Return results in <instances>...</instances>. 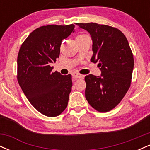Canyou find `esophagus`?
Masks as SVG:
<instances>
[{"instance_id": "34e87169", "label": "esophagus", "mask_w": 150, "mask_h": 150, "mask_svg": "<svg viewBox=\"0 0 150 150\" xmlns=\"http://www.w3.org/2000/svg\"><path fill=\"white\" fill-rule=\"evenodd\" d=\"M73 78L74 79V80H76V79H82V78H84V75H80V74L75 73L73 75Z\"/></svg>"}]
</instances>
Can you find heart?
<instances>
[{"label": "heart", "mask_w": 150, "mask_h": 150, "mask_svg": "<svg viewBox=\"0 0 150 150\" xmlns=\"http://www.w3.org/2000/svg\"><path fill=\"white\" fill-rule=\"evenodd\" d=\"M82 36H85V34H81V35H79V36H77V37H82Z\"/></svg>", "instance_id": "obj_1"}]
</instances>
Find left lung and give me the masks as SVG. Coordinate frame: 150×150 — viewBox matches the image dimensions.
I'll return each mask as SVG.
<instances>
[{
    "mask_svg": "<svg viewBox=\"0 0 150 150\" xmlns=\"http://www.w3.org/2000/svg\"><path fill=\"white\" fill-rule=\"evenodd\" d=\"M92 39L91 61L99 62L100 76L86 75L85 97L99 112H108L120 102L131 84L134 59L128 42L119 30L97 23H77Z\"/></svg>",
    "mask_w": 150,
    "mask_h": 150,
    "instance_id": "obj_1",
    "label": "left lung"
}]
</instances>
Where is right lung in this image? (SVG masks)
<instances>
[{
	"mask_svg": "<svg viewBox=\"0 0 150 150\" xmlns=\"http://www.w3.org/2000/svg\"><path fill=\"white\" fill-rule=\"evenodd\" d=\"M75 25H46L34 30L20 46L18 81L30 104L49 117L60 115L68 106L71 75L53 73L50 64L59 57L62 40L74 32Z\"/></svg>",
	"mask_w": 150,
	"mask_h": 150,
	"instance_id": "1",
	"label": "right lung"
}]
</instances>
